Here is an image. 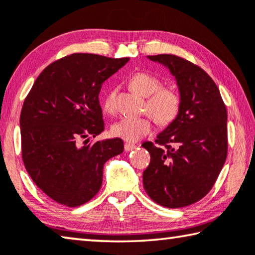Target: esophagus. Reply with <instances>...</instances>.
<instances>
[{
	"instance_id": "esophagus-1",
	"label": "esophagus",
	"mask_w": 255,
	"mask_h": 255,
	"mask_svg": "<svg viewBox=\"0 0 255 255\" xmlns=\"http://www.w3.org/2000/svg\"><path fill=\"white\" fill-rule=\"evenodd\" d=\"M136 148V145L135 144H131V143H126L125 144V151L129 152V151H132V149Z\"/></svg>"
}]
</instances>
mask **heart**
I'll return each instance as SVG.
<instances>
[{
	"mask_svg": "<svg viewBox=\"0 0 255 255\" xmlns=\"http://www.w3.org/2000/svg\"><path fill=\"white\" fill-rule=\"evenodd\" d=\"M130 88L136 94L147 98L145 110L153 120L161 126H168L179 115L181 108V94L173 87H162L159 78L146 72H137L130 78ZM116 91H111L104 100L103 107L108 113L116 111ZM153 125L149 117H137V118H125L113 124L112 134L116 137L137 142L152 131Z\"/></svg>",
	"mask_w": 255,
	"mask_h": 255,
	"instance_id": "obj_1",
	"label": "heart"
}]
</instances>
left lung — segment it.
<instances>
[{
    "instance_id": "obj_1",
    "label": "left lung",
    "mask_w": 255,
    "mask_h": 255,
    "mask_svg": "<svg viewBox=\"0 0 255 255\" xmlns=\"http://www.w3.org/2000/svg\"><path fill=\"white\" fill-rule=\"evenodd\" d=\"M147 58L175 76L183 102L155 143L142 144L151 155L144 189L162 207L184 208L211 191L226 162L227 109L216 83L199 66L173 54Z\"/></svg>"
}]
</instances>
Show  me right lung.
I'll return each instance as SVG.
<instances>
[{
    "label": "right lung",
    "mask_w": 255,
    "mask_h": 255,
    "mask_svg": "<svg viewBox=\"0 0 255 255\" xmlns=\"http://www.w3.org/2000/svg\"><path fill=\"white\" fill-rule=\"evenodd\" d=\"M128 60L90 53L64 56L42 71L23 102V164L37 187L60 204L75 208L92 200L102 185L104 163L124 152L123 139L88 144V136L104 130L102 84Z\"/></svg>",
    "instance_id": "add662e5"
}]
</instances>
